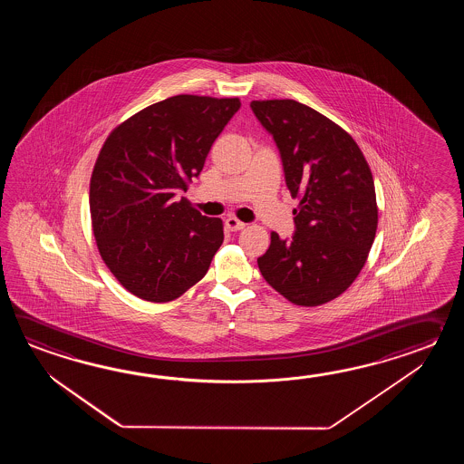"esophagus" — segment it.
Segmentation results:
<instances>
[{"mask_svg":"<svg viewBox=\"0 0 464 464\" xmlns=\"http://www.w3.org/2000/svg\"><path fill=\"white\" fill-rule=\"evenodd\" d=\"M226 227L228 230H232V232H237V230H242V228L246 227V224L242 220H238V218H226Z\"/></svg>","mask_w":464,"mask_h":464,"instance_id":"obj_1","label":"esophagus"}]
</instances>
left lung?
<instances>
[{"mask_svg":"<svg viewBox=\"0 0 464 464\" xmlns=\"http://www.w3.org/2000/svg\"><path fill=\"white\" fill-rule=\"evenodd\" d=\"M274 136L286 188L298 198L295 234L256 258L266 284L288 302L316 306L342 295L363 268L378 226L375 184L363 152L334 121L294 99L252 101Z\"/></svg>","mask_w":464,"mask_h":464,"instance_id":"1","label":"left lung"}]
</instances>
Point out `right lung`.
Here are the masks:
<instances>
[{"label":"right lung","instance_id":"1","mask_svg":"<svg viewBox=\"0 0 464 464\" xmlns=\"http://www.w3.org/2000/svg\"><path fill=\"white\" fill-rule=\"evenodd\" d=\"M238 108V98L179 94L139 111L102 144L89 186L92 232L132 295L170 302L208 274L224 242L222 220L178 196Z\"/></svg>","mask_w":464,"mask_h":464}]
</instances>
